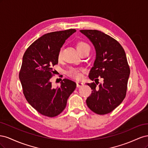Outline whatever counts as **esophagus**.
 Wrapping results in <instances>:
<instances>
[{
	"label": "esophagus",
	"instance_id": "esophagus-1",
	"mask_svg": "<svg viewBox=\"0 0 148 148\" xmlns=\"http://www.w3.org/2000/svg\"><path fill=\"white\" fill-rule=\"evenodd\" d=\"M84 84V83L83 82H77V86L78 88H79L82 86Z\"/></svg>",
	"mask_w": 148,
	"mask_h": 148
}]
</instances>
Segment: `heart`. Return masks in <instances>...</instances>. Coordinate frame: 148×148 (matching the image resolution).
Instances as JSON below:
<instances>
[{
    "instance_id": "obj_1",
    "label": "heart",
    "mask_w": 148,
    "mask_h": 148,
    "mask_svg": "<svg viewBox=\"0 0 148 148\" xmlns=\"http://www.w3.org/2000/svg\"><path fill=\"white\" fill-rule=\"evenodd\" d=\"M89 45L83 41H79L77 43V47L78 51H82L83 49H86V47H89ZM62 55H63V48L61 47L59 52H58L57 54V59L59 60H61L62 59ZM83 70L82 69H78V68H74V67H71L68 70L66 71V74L70 77L73 78L75 79H80L82 77V71H83Z\"/></svg>"
}]
</instances>
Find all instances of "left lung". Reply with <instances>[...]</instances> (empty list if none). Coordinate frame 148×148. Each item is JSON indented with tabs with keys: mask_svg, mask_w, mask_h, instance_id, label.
Segmentation results:
<instances>
[{
	"mask_svg": "<svg viewBox=\"0 0 148 148\" xmlns=\"http://www.w3.org/2000/svg\"><path fill=\"white\" fill-rule=\"evenodd\" d=\"M84 34L93 44L96 57L89 78L95 82L87 83L92 89L86 99L88 107L94 112L104 115L111 112L125 99L130 73L123 48L115 39L100 31L83 29ZM103 84L97 85V78Z\"/></svg>",
	"mask_w": 148,
	"mask_h": 148,
	"instance_id": "8db88e82",
	"label": "left lung"
}]
</instances>
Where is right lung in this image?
Masks as SVG:
<instances>
[{"instance_id": "1", "label": "right lung", "mask_w": 148, "mask_h": 148, "mask_svg": "<svg viewBox=\"0 0 148 148\" xmlns=\"http://www.w3.org/2000/svg\"><path fill=\"white\" fill-rule=\"evenodd\" d=\"M76 31L70 29L44 34L31 44L23 55L19 78L24 96L34 109L47 117H56L64 110L77 86L75 82L66 78L56 88L51 82L59 49Z\"/></svg>"}]
</instances>
